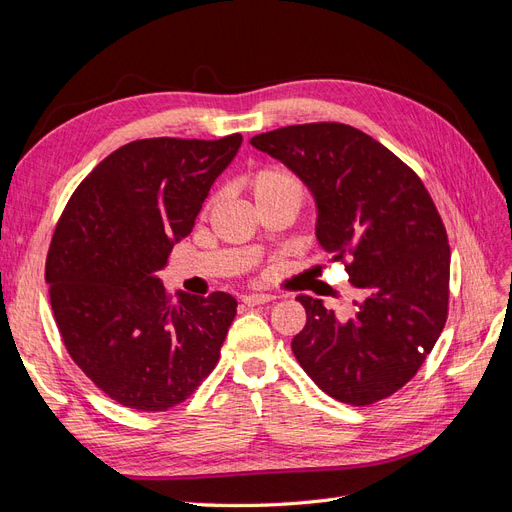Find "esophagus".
Masks as SVG:
<instances>
[{"label":"esophagus","mask_w":512,"mask_h":512,"mask_svg":"<svg viewBox=\"0 0 512 512\" xmlns=\"http://www.w3.org/2000/svg\"><path fill=\"white\" fill-rule=\"evenodd\" d=\"M273 301V294H258V292H252V294H245L243 297V303L247 307H256V305H265Z\"/></svg>","instance_id":"1"}]
</instances>
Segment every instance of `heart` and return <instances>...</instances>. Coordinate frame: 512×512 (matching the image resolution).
I'll list each match as a JSON object with an SVG mask.
<instances>
[{
	"mask_svg": "<svg viewBox=\"0 0 512 512\" xmlns=\"http://www.w3.org/2000/svg\"><path fill=\"white\" fill-rule=\"evenodd\" d=\"M245 185L256 200V205L273 203V200H290V203L299 207L303 200L301 181L290 170L280 166H265L254 170V173L245 177ZM211 203L213 200H209L207 209L211 207Z\"/></svg>",
	"mask_w": 512,
	"mask_h": 512,
	"instance_id": "heart-1",
	"label": "heart"
}]
</instances>
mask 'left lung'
Masks as SVG:
<instances>
[{
    "instance_id": "left-lung-1",
    "label": "left lung",
    "mask_w": 512,
    "mask_h": 512,
    "mask_svg": "<svg viewBox=\"0 0 512 512\" xmlns=\"http://www.w3.org/2000/svg\"><path fill=\"white\" fill-rule=\"evenodd\" d=\"M318 207V243L361 290L348 320L299 294L307 322L292 339L305 374L329 397L369 406L410 382L448 314L451 247L433 200L393 151L346 123H301L258 134Z\"/></svg>"
}]
</instances>
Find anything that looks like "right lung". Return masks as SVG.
<instances>
[{"instance_id": "1", "label": "right lung", "mask_w": 512, "mask_h": 512, "mask_svg": "<svg viewBox=\"0 0 512 512\" xmlns=\"http://www.w3.org/2000/svg\"><path fill=\"white\" fill-rule=\"evenodd\" d=\"M241 141L162 136L123 145L81 181L55 226L44 275L59 335L121 406L173 408L220 359L235 297L175 299L158 275Z\"/></svg>"}]
</instances>
